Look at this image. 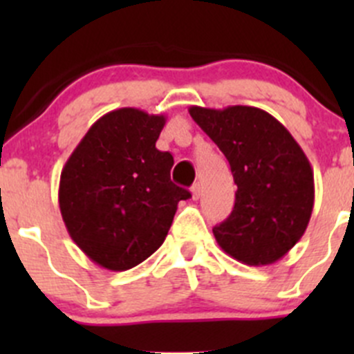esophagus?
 Wrapping results in <instances>:
<instances>
[{
	"label": "esophagus",
	"mask_w": 354,
	"mask_h": 354,
	"mask_svg": "<svg viewBox=\"0 0 354 354\" xmlns=\"http://www.w3.org/2000/svg\"><path fill=\"white\" fill-rule=\"evenodd\" d=\"M200 195H202V188H200L198 183H195L194 187H192V197H194V200H198Z\"/></svg>",
	"instance_id": "obj_1"
}]
</instances>
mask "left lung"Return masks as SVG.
Returning <instances> with one entry per match:
<instances>
[{
    "mask_svg": "<svg viewBox=\"0 0 354 354\" xmlns=\"http://www.w3.org/2000/svg\"><path fill=\"white\" fill-rule=\"evenodd\" d=\"M188 111L226 156L236 183L233 212L212 230L217 245L246 266L277 262L298 243L312 216L308 157L276 118L259 108Z\"/></svg>",
    "mask_w": 354,
    "mask_h": 354,
    "instance_id": "1",
    "label": "left lung"
}]
</instances>
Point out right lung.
Instances as JSON below:
<instances>
[{"mask_svg":"<svg viewBox=\"0 0 354 354\" xmlns=\"http://www.w3.org/2000/svg\"><path fill=\"white\" fill-rule=\"evenodd\" d=\"M166 118L121 108L99 118L59 178V210L71 240L97 266L128 270L166 238L190 192L171 181L174 159L156 149Z\"/></svg>","mask_w":354,"mask_h":354,"instance_id":"right-lung-1","label":"right lung"}]
</instances>
